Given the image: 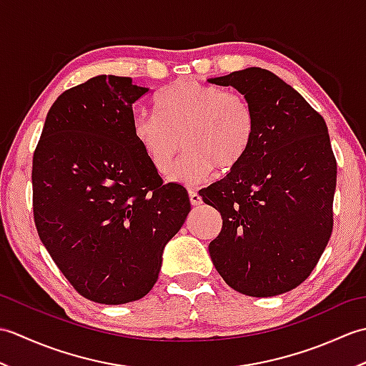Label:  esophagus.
Returning a JSON list of instances; mask_svg holds the SVG:
<instances>
[{
	"label": "esophagus",
	"mask_w": 366,
	"mask_h": 366,
	"mask_svg": "<svg viewBox=\"0 0 366 366\" xmlns=\"http://www.w3.org/2000/svg\"><path fill=\"white\" fill-rule=\"evenodd\" d=\"M189 197H190V203L192 206H199L203 201H201V197L198 195V193L195 190H190L189 192Z\"/></svg>",
	"instance_id": "esophagus-1"
}]
</instances>
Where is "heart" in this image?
<instances>
[{
  "mask_svg": "<svg viewBox=\"0 0 366 366\" xmlns=\"http://www.w3.org/2000/svg\"><path fill=\"white\" fill-rule=\"evenodd\" d=\"M155 105L157 112L134 114V137L160 174L168 173L182 144L187 152L171 171V179L192 187L215 169L227 174L237 168L250 149L254 112L237 91L184 79L163 88Z\"/></svg>",
  "mask_w": 366,
  "mask_h": 366,
  "instance_id": "obj_1",
  "label": "heart"
}]
</instances>
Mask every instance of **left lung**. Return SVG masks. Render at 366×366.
<instances>
[{
	"label": "left lung",
	"instance_id": "1",
	"mask_svg": "<svg viewBox=\"0 0 366 366\" xmlns=\"http://www.w3.org/2000/svg\"><path fill=\"white\" fill-rule=\"evenodd\" d=\"M250 100L254 135L245 159L199 190L222 214L209 253L228 286L252 297L294 290L316 267L333 228L337 160L322 116L261 67L209 80Z\"/></svg>",
	"mask_w": 366,
	"mask_h": 366
}]
</instances>
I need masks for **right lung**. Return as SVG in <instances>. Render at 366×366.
Segmentation results:
<instances>
[{
    "label": "right lung",
    "mask_w": 366,
    "mask_h": 366,
    "mask_svg": "<svg viewBox=\"0 0 366 366\" xmlns=\"http://www.w3.org/2000/svg\"><path fill=\"white\" fill-rule=\"evenodd\" d=\"M147 91L114 75L64 91L33 155L37 234L74 290L105 305L152 290L190 212L187 190L163 184L134 137L132 105Z\"/></svg>",
    "instance_id": "right-lung-1"
}]
</instances>
